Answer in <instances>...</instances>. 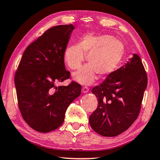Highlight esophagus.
Segmentation results:
<instances>
[{"label":"esophagus","instance_id":"1","mask_svg":"<svg viewBox=\"0 0 160 160\" xmlns=\"http://www.w3.org/2000/svg\"><path fill=\"white\" fill-rule=\"evenodd\" d=\"M82 92L83 93H88L89 92V88H88V87L84 86V87H82Z\"/></svg>","mask_w":160,"mask_h":160}]
</instances>
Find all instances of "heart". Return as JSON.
Listing matches in <instances>:
<instances>
[{"mask_svg": "<svg viewBox=\"0 0 160 160\" xmlns=\"http://www.w3.org/2000/svg\"><path fill=\"white\" fill-rule=\"evenodd\" d=\"M125 48L123 43L111 35H87L80 44L68 47L64 59L70 69L80 68L88 54V65L73 74L74 79L82 85H90L97 73L106 77L117 68L123 57Z\"/></svg>", "mask_w": 160, "mask_h": 160, "instance_id": "obj_1", "label": "heart"}]
</instances>
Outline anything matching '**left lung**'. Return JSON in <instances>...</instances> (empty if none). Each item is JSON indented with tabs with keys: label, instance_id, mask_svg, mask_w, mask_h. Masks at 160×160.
Here are the masks:
<instances>
[{
	"label": "left lung",
	"instance_id": "obj_1",
	"mask_svg": "<svg viewBox=\"0 0 160 160\" xmlns=\"http://www.w3.org/2000/svg\"><path fill=\"white\" fill-rule=\"evenodd\" d=\"M148 76L138 55L134 53L125 66L108 75L92 92L98 100L89 123L94 131L114 137L126 131L139 115Z\"/></svg>",
	"mask_w": 160,
	"mask_h": 160
}]
</instances>
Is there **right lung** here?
Returning <instances> with one entry per match:
<instances>
[{"label":"right lung","mask_w":160,"mask_h":160,"mask_svg":"<svg viewBox=\"0 0 160 160\" xmlns=\"http://www.w3.org/2000/svg\"><path fill=\"white\" fill-rule=\"evenodd\" d=\"M74 29L72 25L48 29L27 47L15 72L22 116L40 132L61 126L68 107L80 95L81 85L74 81L68 86L55 85L70 77L65 68L64 53Z\"/></svg>","instance_id":"obj_1"}]
</instances>
